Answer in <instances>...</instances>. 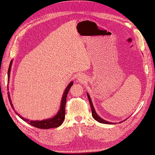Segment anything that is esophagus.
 <instances>
[{
  "label": "esophagus",
  "mask_w": 155,
  "mask_h": 155,
  "mask_svg": "<svg viewBox=\"0 0 155 155\" xmlns=\"http://www.w3.org/2000/svg\"><path fill=\"white\" fill-rule=\"evenodd\" d=\"M79 80H83V77H81V76L79 77Z\"/></svg>",
  "instance_id": "1"
}]
</instances>
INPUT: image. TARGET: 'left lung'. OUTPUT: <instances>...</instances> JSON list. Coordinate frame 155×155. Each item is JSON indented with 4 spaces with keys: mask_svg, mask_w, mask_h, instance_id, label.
Wrapping results in <instances>:
<instances>
[{
    "mask_svg": "<svg viewBox=\"0 0 155 155\" xmlns=\"http://www.w3.org/2000/svg\"><path fill=\"white\" fill-rule=\"evenodd\" d=\"M87 97H88V99H89V103H90V104H91V110H92V117L93 118L95 119L96 121H97L98 122H100V123H102V124H112V123L111 122H107V121L102 119L101 118H100L98 115L96 113L95 111V110H94V106H93V104L92 103V101H91V97L89 96V95L87 93ZM120 122V123H121Z\"/></svg>",
    "mask_w": 155,
    "mask_h": 155,
    "instance_id": "1",
    "label": "left lung"
}]
</instances>
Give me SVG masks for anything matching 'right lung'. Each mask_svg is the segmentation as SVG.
I'll use <instances>...</instances> for the list:
<instances>
[{
  "label": "right lung",
  "mask_w": 155,
  "mask_h": 155,
  "mask_svg": "<svg viewBox=\"0 0 155 155\" xmlns=\"http://www.w3.org/2000/svg\"><path fill=\"white\" fill-rule=\"evenodd\" d=\"M11 64H12V61L10 63V65L8 69V81L9 79V75H10V69H11ZM73 82H71L69 84V85L67 86V87L66 88V90L64 92V94L62 97V100H61V107H60V110L58 111L57 115L54 117L52 118H49L48 120H42V121H30L28 119L24 118L23 117H22L21 116H20L17 113V115L21 118L23 120H24L25 122H27L28 124H29L30 125H32L33 127H35L36 128H38V129H50V128H55V127H58L59 125H61L63 124V122L64 120V117H65V105L66 103V97H67V94H68L69 90L70 89L71 87L73 85ZM9 96V103L11 104V106L12 107V108H13V106L12 104L11 101V98Z\"/></svg>",
  "instance_id": "obj_1"
}]
</instances>
